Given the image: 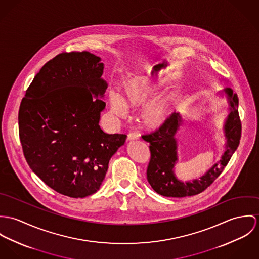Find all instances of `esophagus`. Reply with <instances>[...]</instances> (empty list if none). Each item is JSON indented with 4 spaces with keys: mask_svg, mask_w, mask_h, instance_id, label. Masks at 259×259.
Instances as JSON below:
<instances>
[{
    "mask_svg": "<svg viewBox=\"0 0 259 259\" xmlns=\"http://www.w3.org/2000/svg\"><path fill=\"white\" fill-rule=\"evenodd\" d=\"M139 139V135L136 133H130L128 135V141H134V140H138Z\"/></svg>",
    "mask_w": 259,
    "mask_h": 259,
    "instance_id": "34e87169",
    "label": "esophagus"
}]
</instances>
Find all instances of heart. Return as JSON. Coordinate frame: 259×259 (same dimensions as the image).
<instances>
[{"mask_svg": "<svg viewBox=\"0 0 259 259\" xmlns=\"http://www.w3.org/2000/svg\"><path fill=\"white\" fill-rule=\"evenodd\" d=\"M159 84L148 76H136L126 80L123 84V98L110 91L108 94V104L112 114L124 118L127 115V108L142 107L157 94ZM178 100L176 93H168L159 99L151 102L144 108L140 119L147 129L155 130L161 128L171 116L174 106Z\"/></svg>", "mask_w": 259, "mask_h": 259, "instance_id": "b5f03b06", "label": "heart"}]
</instances>
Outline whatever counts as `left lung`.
Listing matches in <instances>:
<instances>
[{
    "label": "left lung",
    "mask_w": 259,
    "mask_h": 259,
    "mask_svg": "<svg viewBox=\"0 0 259 259\" xmlns=\"http://www.w3.org/2000/svg\"><path fill=\"white\" fill-rule=\"evenodd\" d=\"M225 81L224 79H222ZM221 98H226L228 104V116L223 125L226 139L225 151L221 160L213 164L199 179L188 181L180 180L175 167L179 162V139L177 133L187 122L180 112L172 113L167 122L155 133L143 136L150 143L151 160L147 170V180L152 189L161 196L172 198H184L195 196L204 191L221 174L238 147L241 124L238 116V97L232 89L226 87L217 93Z\"/></svg>",
    "instance_id": "8db88e82"
}]
</instances>
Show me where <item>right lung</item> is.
<instances>
[{
	"instance_id": "obj_1",
	"label": "right lung",
	"mask_w": 259,
	"mask_h": 259,
	"mask_svg": "<svg viewBox=\"0 0 259 259\" xmlns=\"http://www.w3.org/2000/svg\"><path fill=\"white\" fill-rule=\"evenodd\" d=\"M101 58L63 53L34 76L19 111V132L29 168L46 185L70 198L96 193L125 134L99 126L107 82Z\"/></svg>"
}]
</instances>
